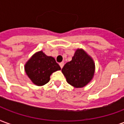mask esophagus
<instances>
[{
  "mask_svg": "<svg viewBox=\"0 0 124 124\" xmlns=\"http://www.w3.org/2000/svg\"><path fill=\"white\" fill-rule=\"evenodd\" d=\"M64 62H61V63H60L59 65L61 68H63V66H64Z\"/></svg>",
  "mask_w": 124,
  "mask_h": 124,
  "instance_id": "34e87169",
  "label": "esophagus"
}]
</instances>
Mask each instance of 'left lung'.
<instances>
[{
  "label": "left lung",
  "mask_w": 124,
  "mask_h": 124,
  "mask_svg": "<svg viewBox=\"0 0 124 124\" xmlns=\"http://www.w3.org/2000/svg\"><path fill=\"white\" fill-rule=\"evenodd\" d=\"M93 58L82 48L76 50L72 59L62 69L67 82L76 88H83L93 79L95 74Z\"/></svg>",
  "instance_id": "left-lung-1"
}]
</instances>
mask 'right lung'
<instances>
[{"instance_id": "add662e5", "label": "right lung", "mask_w": 124, "mask_h": 124, "mask_svg": "<svg viewBox=\"0 0 124 124\" xmlns=\"http://www.w3.org/2000/svg\"><path fill=\"white\" fill-rule=\"evenodd\" d=\"M61 70L53 57L48 56L40 50L36 52L24 65V70L34 84L42 86L50 81L53 72Z\"/></svg>"}]
</instances>
